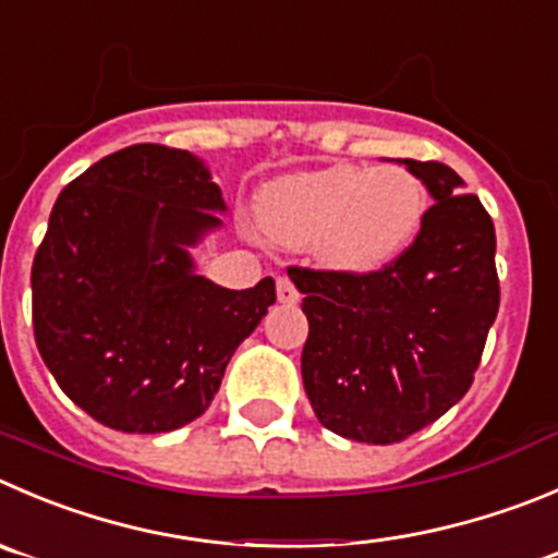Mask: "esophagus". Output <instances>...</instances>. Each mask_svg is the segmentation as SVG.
<instances>
[{
  "instance_id": "34e87169",
  "label": "esophagus",
  "mask_w": 558,
  "mask_h": 558,
  "mask_svg": "<svg viewBox=\"0 0 558 558\" xmlns=\"http://www.w3.org/2000/svg\"><path fill=\"white\" fill-rule=\"evenodd\" d=\"M276 299L282 301V304H295L299 301V290H295V284L290 282L288 276L276 279Z\"/></svg>"
}]
</instances>
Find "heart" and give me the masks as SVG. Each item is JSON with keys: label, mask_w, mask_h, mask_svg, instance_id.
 Wrapping results in <instances>:
<instances>
[{"label": "heart", "mask_w": 558, "mask_h": 558, "mask_svg": "<svg viewBox=\"0 0 558 558\" xmlns=\"http://www.w3.org/2000/svg\"><path fill=\"white\" fill-rule=\"evenodd\" d=\"M424 216L422 180L405 167H337L284 174L254 205L265 241L312 246L326 268L367 274L400 257Z\"/></svg>", "instance_id": "obj_1"}]
</instances>
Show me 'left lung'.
<instances>
[{"mask_svg":"<svg viewBox=\"0 0 558 558\" xmlns=\"http://www.w3.org/2000/svg\"><path fill=\"white\" fill-rule=\"evenodd\" d=\"M408 169L435 203L411 246L369 274L288 268L310 320L301 375L315 416L364 444H400L474 384L498 315L496 230L441 161Z\"/></svg>","mask_w":558,"mask_h":558,"instance_id":"8db88e82","label":"left lung"}]
</instances>
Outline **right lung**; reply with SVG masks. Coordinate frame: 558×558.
Listing matches in <instances>:
<instances>
[{
    "label": "right lung",
    "mask_w": 558,
    "mask_h": 558,
    "mask_svg": "<svg viewBox=\"0 0 558 558\" xmlns=\"http://www.w3.org/2000/svg\"><path fill=\"white\" fill-rule=\"evenodd\" d=\"M227 205L189 150L131 145L62 189L32 263V326L60 389L120 433L208 411L238 344L276 301L270 276L227 290L185 246Z\"/></svg>",
    "instance_id": "obj_1"
}]
</instances>
